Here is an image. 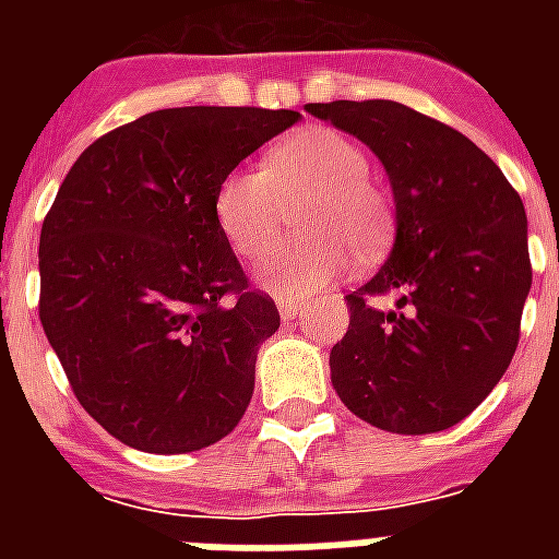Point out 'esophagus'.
<instances>
[{"instance_id":"esophagus-1","label":"esophagus","mask_w":559,"mask_h":559,"mask_svg":"<svg viewBox=\"0 0 559 559\" xmlns=\"http://www.w3.org/2000/svg\"><path fill=\"white\" fill-rule=\"evenodd\" d=\"M275 305H278V313H281V319H284V322L296 319L298 310H301V301H296V298L278 296V298H275Z\"/></svg>"}]
</instances>
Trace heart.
I'll return each mask as SVG.
<instances>
[{
	"label": "heart",
	"mask_w": 559,
	"mask_h": 559,
	"mask_svg": "<svg viewBox=\"0 0 559 559\" xmlns=\"http://www.w3.org/2000/svg\"><path fill=\"white\" fill-rule=\"evenodd\" d=\"M368 153L331 127H310L275 144L263 168H235L219 179L214 219L228 249L240 258L266 252L305 205L307 231L258 263V281L281 296H310L348 261V246L368 254L385 243L391 200L368 179Z\"/></svg>",
	"instance_id": "obj_1"
}]
</instances>
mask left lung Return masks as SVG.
Returning a JSON list of instances; mask_svg holds the SVG:
<instances>
[{
    "label": "left lung",
    "mask_w": 559,
    "mask_h": 559,
    "mask_svg": "<svg viewBox=\"0 0 559 559\" xmlns=\"http://www.w3.org/2000/svg\"><path fill=\"white\" fill-rule=\"evenodd\" d=\"M307 112L366 142L391 179L389 261L345 296L348 333L331 350L340 400L397 435L450 429L502 380L531 289L520 193L467 135L397 104L331 100ZM397 295L394 311L377 297Z\"/></svg>",
    "instance_id": "left-lung-1"
}]
</instances>
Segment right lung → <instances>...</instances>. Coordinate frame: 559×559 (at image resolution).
I'll return each mask as SVG.
<instances>
[{"label":"right lung","mask_w":559,"mask_h":559,"mask_svg":"<svg viewBox=\"0 0 559 559\" xmlns=\"http://www.w3.org/2000/svg\"><path fill=\"white\" fill-rule=\"evenodd\" d=\"M298 118L156 109L66 174L39 231V322L78 403L127 447L202 450L246 415L281 316L219 235L214 193Z\"/></svg>","instance_id":"add662e5"}]
</instances>
